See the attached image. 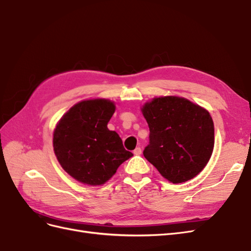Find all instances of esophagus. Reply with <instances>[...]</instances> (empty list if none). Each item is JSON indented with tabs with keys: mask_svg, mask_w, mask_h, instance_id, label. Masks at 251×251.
Here are the masks:
<instances>
[{
	"mask_svg": "<svg viewBox=\"0 0 251 251\" xmlns=\"http://www.w3.org/2000/svg\"><path fill=\"white\" fill-rule=\"evenodd\" d=\"M133 153H134V155H136V156H139V155H141V149L140 148H136L134 151H133Z\"/></svg>",
	"mask_w": 251,
	"mask_h": 251,
	"instance_id": "1",
	"label": "esophagus"
}]
</instances>
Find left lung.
I'll return each instance as SVG.
<instances>
[{
    "label": "left lung",
    "mask_w": 251,
    "mask_h": 251,
    "mask_svg": "<svg viewBox=\"0 0 251 251\" xmlns=\"http://www.w3.org/2000/svg\"><path fill=\"white\" fill-rule=\"evenodd\" d=\"M150 127L143 156L173 183L196 177L207 164L215 144L209 113L185 98L165 96L144 104Z\"/></svg>",
    "instance_id": "1"
}]
</instances>
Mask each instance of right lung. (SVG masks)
<instances>
[{"mask_svg": "<svg viewBox=\"0 0 251 251\" xmlns=\"http://www.w3.org/2000/svg\"><path fill=\"white\" fill-rule=\"evenodd\" d=\"M115 105L108 100L78 102L59 120L53 149L62 168L81 183L100 185L133 154L108 123Z\"/></svg>", "mask_w": 251, "mask_h": 251, "instance_id": "obj_1", "label": "right lung"}]
</instances>
